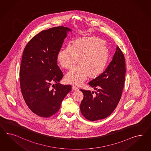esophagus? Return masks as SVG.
I'll list each match as a JSON object with an SVG mask.
<instances>
[{"instance_id": "1", "label": "esophagus", "mask_w": 151, "mask_h": 151, "mask_svg": "<svg viewBox=\"0 0 151 151\" xmlns=\"http://www.w3.org/2000/svg\"><path fill=\"white\" fill-rule=\"evenodd\" d=\"M72 88H73V90H78V86H76V85H73V86H72Z\"/></svg>"}]
</instances>
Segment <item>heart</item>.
Listing matches in <instances>:
<instances>
[{
  "label": "heart",
  "instance_id": "obj_1",
  "mask_svg": "<svg viewBox=\"0 0 151 151\" xmlns=\"http://www.w3.org/2000/svg\"><path fill=\"white\" fill-rule=\"evenodd\" d=\"M79 59H78V57ZM108 53L102 41L97 38H81L68 45L58 54L60 65L66 69H73L66 74V81L80 85L88 78H95L103 72L106 66Z\"/></svg>",
  "mask_w": 151,
  "mask_h": 151
}]
</instances>
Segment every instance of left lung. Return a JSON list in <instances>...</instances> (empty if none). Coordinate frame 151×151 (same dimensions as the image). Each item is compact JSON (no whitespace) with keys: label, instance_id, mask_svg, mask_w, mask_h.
I'll list each match as a JSON object with an SVG mask.
<instances>
[{"label":"left lung","instance_id":"8db88e82","mask_svg":"<svg viewBox=\"0 0 151 151\" xmlns=\"http://www.w3.org/2000/svg\"><path fill=\"white\" fill-rule=\"evenodd\" d=\"M125 58L119 47L106 70L89 82L96 90L93 95L91 91L81 90L83 98L80 104L82 115L90 121L106 118L116 108L122 97L125 78Z\"/></svg>","mask_w":151,"mask_h":151}]
</instances>
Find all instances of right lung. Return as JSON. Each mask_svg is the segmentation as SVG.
I'll return each mask as SVG.
<instances>
[{"label":"right lung","mask_w":151,"mask_h":151,"mask_svg":"<svg viewBox=\"0 0 151 151\" xmlns=\"http://www.w3.org/2000/svg\"><path fill=\"white\" fill-rule=\"evenodd\" d=\"M71 31L64 26L42 31L24 48L20 70L21 90L29 109L41 117L55 114L71 90L70 85L59 83L63 73L57 64L64 40ZM53 83L56 86L51 89Z\"/></svg>","instance_id":"1"}]
</instances>
